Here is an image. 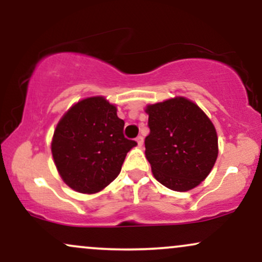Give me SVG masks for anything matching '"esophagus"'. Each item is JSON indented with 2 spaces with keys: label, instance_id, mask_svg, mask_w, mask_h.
Returning <instances> with one entry per match:
<instances>
[{
  "label": "esophagus",
  "instance_id": "esophagus-1",
  "mask_svg": "<svg viewBox=\"0 0 262 262\" xmlns=\"http://www.w3.org/2000/svg\"><path fill=\"white\" fill-rule=\"evenodd\" d=\"M137 143H138V146H141L144 143V138L139 135V137H137Z\"/></svg>",
  "mask_w": 262,
  "mask_h": 262
}]
</instances>
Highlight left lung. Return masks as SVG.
<instances>
[{"mask_svg": "<svg viewBox=\"0 0 262 262\" xmlns=\"http://www.w3.org/2000/svg\"><path fill=\"white\" fill-rule=\"evenodd\" d=\"M145 155L165 187L185 192L209 175L218 156V137L206 113L185 97L149 104Z\"/></svg>", "mask_w": 262, "mask_h": 262, "instance_id": "1", "label": "left lung"}]
</instances>
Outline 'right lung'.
Masks as SVG:
<instances>
[{
    "label": "right lung",
    "mask_w": 262,
    "mask_h": 262,
    "mask_svg": "<svg viewBox=\"0 0 262 262\" xmlns=\"http://www.w3.org/2000/svg\"><path fill=\"white\" fill-rule=\"evenodd\" d=\"M124 121L104 97L79 101L56 125L52 152L60 176L80 193H96L119 175L137 141L123 134Z\"/></svg>",
    "instance_id": "right-lung-1"
}]
</instances>
